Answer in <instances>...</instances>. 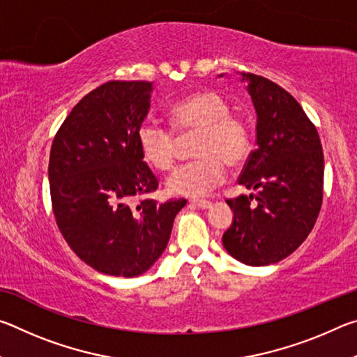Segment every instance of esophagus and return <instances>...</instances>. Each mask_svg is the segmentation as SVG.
<instances>
[{
  "instance_id": "1",
  "label": "esophagus",
  "mask_w": 357,
  "mask_h": 357,
  "mask_svg": "<svg viewBox=\"0 0 357 357\" xmlns=\"http://www.w3.org/2000/svg\"><path fill=\"white\" fill-rule=\"evenodd\" d=\"M190 204H193V206H197V208H200V209H208V208H211V202H208V200H190Z\"/></svg>"
}]
</instances>
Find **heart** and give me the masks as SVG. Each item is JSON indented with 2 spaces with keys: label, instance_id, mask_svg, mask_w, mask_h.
<instances>
[{
  "label": "heart",
  "instance_id": "1",
  "mask_svg": "<svg viewBox=\"0 0 357 357\" xmlns=\"http://www.w3.org/2000/svg\"><path fill=\"white\" fill-rule=\"evenodd\" d=\"M172 127L144 119L137 129L140 153L159 172L172 170L176 162L179 138L197 134L192 153L197 159L178 168L168 189L181 197H203L225 179V164L238 168L249 159L252 134L243 118L231 114L228 100L215 91L187 96L170 108Z\"/></svg>",
  "mask_w": 357,
  "mask_h": 357
}]
</instances>
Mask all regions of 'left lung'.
<instances>
[{"mask_svg": "<svg viewBox=\"0 0 357 357\" xmlns=\"http://www.w3.org/2000/svg\"><path fill=\"white\" fill-rule=\"evenodd\" d=\"M243 80L257 112V148L238 183L258 192L227 200L234 217L222 243L238 261L268 266L291 255L315 225L324 157L315 124L291 94L255 74Z\"/></svg>", "mask_w": 357, "mask_h": 357, "instance_id": "1", "label": "left lung"}]
</instances>
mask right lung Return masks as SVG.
Returning a JSON list of instances; mask_svg holds the SVG:
<instances>
[{
  "label": "right lung",
  "mask_w": 357,
  "mask_h": 357,
  "mask_svg": "<svg viewBox=\"0 0 357 357\" xmlns=\"http://www.w3.org/2000/svg\"><path fill=\"white\" fill-rule=\"evenodd\" d=\"M151 82H107L72 108L53 138L48 179L56 225L77 257L108 275L137 277L155 263L185 200L146 195L159 181L143 162L137 129Z\"/></svg>",
  "instance_id": "add662e5"
}]
</instances>
